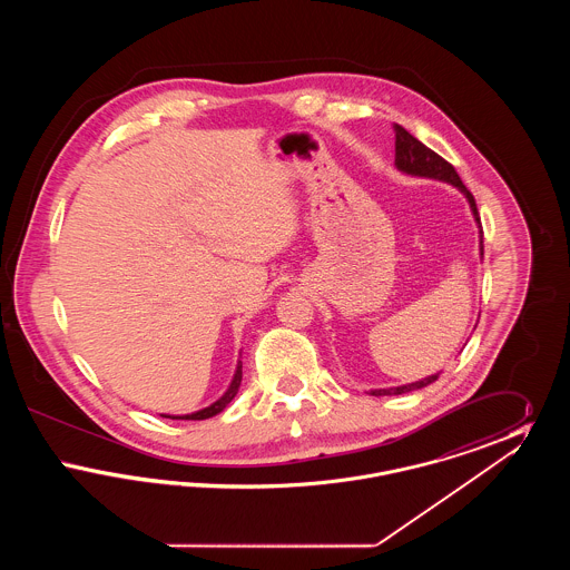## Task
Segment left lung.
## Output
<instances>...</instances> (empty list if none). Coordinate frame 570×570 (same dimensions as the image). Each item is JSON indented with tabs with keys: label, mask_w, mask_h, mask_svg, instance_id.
<instances>
[{
	"label": "left lung",
	"mask_w": 570,
	"mask_h": 570,
	"mask_svg": "<svg viewBox=\"0 0 570 570\" xmlns=\"http://www.w3.org/2000/svg\"><path fill=\"white\" fill-rule=\"evenodd\" d=\"M395 166L400 173L410 175V177H423V179H435V181H444L465 196L468 205H470V212L472 217L479 226V252H481V261H483V228H481V217L476 212V203H474V196L470 194V190L461 184L460 175L455 173V168L451 164L446 163L444 158H440L435 151H432L430 147H425L419 138L407 132L406 128L402 126H395ZM440 376L432 374L428 379L416 380V382H407L402 386H391V389H372L370 395H402V393H410V391H416V389H423L428 384H432Z\"/></svg>",
	"instance_id": "obj_1"
}]
</instances>
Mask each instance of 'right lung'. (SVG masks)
<instances>
[{
	"label": "right lung",
	"instance_id": "right-lung-1",
	"mask_svg": "<svg viewBox=\"0 0 570 570\" xmlns=\"http://www.w3.org/2000/svg\"><path fill=\"white\" fill-rule=\"evenodd\" d=\"M242 367H244V365H242V356H239L237 367H235V374H233V380H230L228 389L222 393V397H217L214 404H209L207 407H200V410L190 412V414H160V416H164V419H177V421H203V419H212V416H216V414H219L224 407L228 406V404L235 400V395L239 393L242 379H244Z\"/></svg>",
	"mask_w": 570,
	"mask_h": 570
}]
</instances>
